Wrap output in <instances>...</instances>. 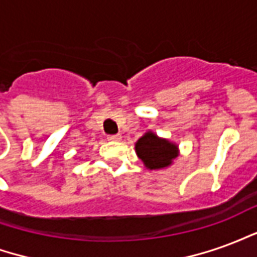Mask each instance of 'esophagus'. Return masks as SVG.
I'll list each match as a JSON object with an SVG mask.
<instances>
[{
    "mask_svg": "<svg viewBox=\"0 0 257 257\" xmlns=\"http://www.w3.org/2000/svg\"><path fill=\"white\" fill-rule=\"evenodd\" d=\"M107 139L111 140V142H118V140H121V135H119V134L108 135V136H107Z\"/></svg>",
    "mask_w": 257,
    "mask_h": 257,
    "instance_id": "esophagus-1",
    "label": "esophagus"
}]
</instances>
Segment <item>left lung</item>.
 Wrapping results in <instances>:
<instances>
[{
    "instance_id": "1",
    "label": "left lung",
    "mask_w": 257,
    "mask_h": 257,
    "mask_svg": "<svg viewBox=\"0 0 257 257\" xmlns=\"http://www.w3.org/2000/svg\"><path fill=\"white\" fill-rule=\"evenodd\" d=\"M136 153L147 168L161 169L171 165L173 158L178 156V147L149 132L138 140Z\"/></svg>"
}]
</instances>
